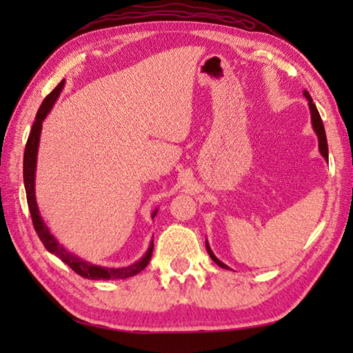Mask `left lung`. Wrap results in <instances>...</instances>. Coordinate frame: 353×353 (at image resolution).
<instances>
[{"mask_svg": "<svg viewBox=\"0 0 353 353\" xmlns=\"http://www.w3.org/2000/svg\"><path fill=\"white\" fill-rule=\"evenodd\" d=\"M303 97L307 98L308 101V107H310V115H312V126H313V130L316 137H318V145H319V152L322 157H324L325 160H328V146H327V137H325V129H324V124H322V119H321V115L318 109H316V105L313 104V99L312 97H310V93L307 90H303ZM205 248H207V252L208 255H210V259L216 263L218 266L224 268V270H229V266L225 265V263L221 261L216 255L213 254V250L210 248V244H208V241H205Z\"/></svg>", "mask_w": 353, "mask_h": 353, "instance_id": "left-lung-1", "label": "left lung"}]
</instances>
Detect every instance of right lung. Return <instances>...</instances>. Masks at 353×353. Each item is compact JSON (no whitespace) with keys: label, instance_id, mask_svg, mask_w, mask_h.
<instances>
[{"label":"right lung","instance_id":"1","mask_svg":"<svg viewBox=\"0 0 353 353\" xmlns=\"http://www.w3.org/2000/svg\"><path fill=\"white\" fill-rule=\"evenodd\" d=\"M65 79L59 82V85L52 90L48 97L43 99L40 109L35 115V121L31 128V134H29V139L25 148V157H23V181H25V190H26V199H28V207L29 212H31V218L34 223V229L37 232L40 241L43 243L48 252L56 255L61 259L65 265H68L71 270L76 274H79L83 279L90 280H117V279H128L132 277L135 274L145 270L148 266L149 260H151L152 249H154V240L149 243V248L141 256L140 260L134 261L132 265L129 266H121V268H110V266H101V265H93V263L81 259V256L74 255L70 252L68 249H65L61 243L56 240V236L51 234L50 227L45 224L43 218H41L37 199H35V171H37V154H39V145H40V134H41V126H43V121L48 113L52 110L56 101L61 97L63 90ZM159 208L151 213V218L154 219L155 214H157Z\"/></svg>","mask_w":353,"mask_h":353}]
</instances>
